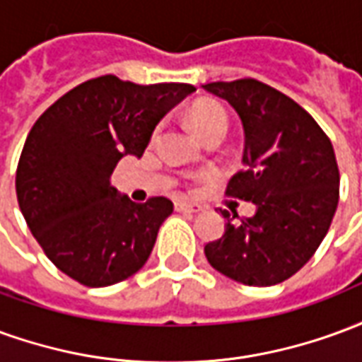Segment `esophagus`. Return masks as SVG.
Segmentation results:
<instances>
[{
	"mask_svg": "<svg viewBox=\"0 0 362 362\" xmlns=\"http://www.w3.org/2000/svg\"><path fill=\"white\" fill-rule=\"evenodd\" d=\"M176 211L199 213V211H204V207L197 204H189V202H176Z\"/></svg>",
	"mask_w": 362,
	"mask_h": 362,
	"instance_id": "esophagus-1",
	"label": "esophagus"
}]
</instances>
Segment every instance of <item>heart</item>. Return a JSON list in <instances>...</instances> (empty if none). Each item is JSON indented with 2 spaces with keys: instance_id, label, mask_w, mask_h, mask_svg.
<instances>
[{
  "instance_id": "obj_1",
  "label": "heart",
  "mask_w": 362,
  "mask_h": 362,
  "mask_svg": "<svg viewBox=\"0 0 362 362\" xmlns=\"http://www.w3.org/2000/svg\"><path fill=\"white\" fill-rule=\"evenodd\" d=\"M189 124L199 137L209 132H215V129L227 132V114L219 104L199 103L189 110Z\"/></svg>"
}]
</instances>
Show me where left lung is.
<instances>
[{
  "label": "left lung",
  "mask_w": 362,
  "mask_h": 362,
  "mask_svg": "<svg viewBox=\"0 0 362 362\" xmlns=\"http://www.w3.org/2000/svg\"><path fill=\"white\" fill-rule=\"evenodd\" d=\"M227 100L244 132L243 166L227 194L252 202L238 219L225 209V233L205 244V258L225 277L269 287L295 275L314 256L339 199V170L326 134L298 104L256 79L202 85Z\"/></svg>",
  "instance_id": "left-lung-1"
}]
</instances>
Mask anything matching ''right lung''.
I'll return each mask as SVG.
<instances>
[{
    "mask_svg": "<svg viewBox=\"0 0 362 362\" xmlns=\"http://www.w3.org/2000/svg\"><path fill=\"white\" fill-rule=\"evenodd\" d=\"M194 90L103 75L36 119L15 188L30 233L59 272L87 287H108L145 266L174 205L166 197L135 204L110 176L119 158L141 157L166 112Z\"/></svg>",
    "mask_w": 362,
    "mask_h": 362,
    "instance_id": "1",
    "label": "right lung"
}]
</instances>
